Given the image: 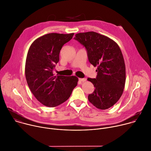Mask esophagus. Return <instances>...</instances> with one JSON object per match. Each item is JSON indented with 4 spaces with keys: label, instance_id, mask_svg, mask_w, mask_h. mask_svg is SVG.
I'll return each mask as SVG.
<instances>
[{
    "label": "esophagus",
    "instance_id": "esophagus-1",
    "mask_svg": "<svg viewBox=\"0 0 151 151\" xmlns=\"http://www.w3.org/2000/svg\"><path fill=\"white\" fill-rule=\"evenodd\" d=\"M79 81L81 82H85V81H86V79L85 78H79Z\"/></svg>",
    "mask_w": 151,
    "mask_h": 151
}]
</instances>
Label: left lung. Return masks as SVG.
<instances>
[{"mask_svg":"<svg viewBox=\"0 0 151 151\" xmlns=\"http://www.w3.org/2000/svg\"><path fill=\"white\" fill-rule=\"evenodd\" d=\"M85 48L88 60L97 66L96 78H88L95 88L89 101L101 110L109 109L121 97L126 82V68L118 44L95 32L78 33L74 38Z\"/></svg>","mask_w":151,"mask_h":151,"instance_id":"1","label":"left lung"}]
</instances>
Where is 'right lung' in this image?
Returning a JSON list of instances; mask_svg holds the SVG:
<instances>
[{
  "label": "right lung",
  "mask_w": 151,
  "mask_h": 151,
  "mask_svg": "<svg viewBox=\"0 0 151 151\" xmlns=\"http://www.w3.org/2000/svg\"><path fill=\"white\" fill-rule=\"evenodd\" d=\"M74 33H50L31 45L25 63V77L34 96L45 106L54 107L65 102L78 84L75 76H55L53 71L59 61V53Z\"/></svg>",
  "instance_id": "right-lung-1"
}]
</instances>
